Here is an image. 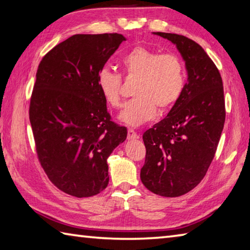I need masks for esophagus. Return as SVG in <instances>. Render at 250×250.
<instances>
[{"label": "esophagus", "instance_id": "34e87169", "mask_svg": "<svg viewBox=\"0 0 250 250\" xmlns=\"http://www.w3.org/2000/svg\"><path fill=\"white\" fill-rule=\"evenodd\" d=\"M128 139L129 140H135L139 139V134L135 132L133 129H128Z\"/></svg>", "mask_w": 250, "mask_h": 250}]
</instances>
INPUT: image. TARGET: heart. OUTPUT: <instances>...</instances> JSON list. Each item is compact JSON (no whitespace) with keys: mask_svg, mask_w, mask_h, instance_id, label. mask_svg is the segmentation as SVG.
<instances>
[{"mask_svg":"<svg viewBox=\"0 0 250 250\" xmlns=\"http://www.w3.org/2000/svg\"><path fill=\"white\" fill-rule=\"evenodd\" d=\"M125 80H135L133 98L126 102L119 119L137 126L153 119L156 108L161 112L171 109L185 89V65L175 53H161L142 46L135 47L121 59ZM97 85L108 105L118 108L121 103L122 78L107 69L99 71Z\"/></svg>","mask_w":250,"mask_h":250,"instance_id":"heart-1","label":"heart"}]
</instances>
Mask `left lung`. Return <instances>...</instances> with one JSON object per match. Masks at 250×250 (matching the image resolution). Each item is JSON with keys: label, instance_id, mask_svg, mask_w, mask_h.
<instances>
[{"label": "left lung", "instance_id": "left-lung-1", "mask_svg": "<svg viewBox=\"0 0 250 250\" xmlns=\"http://www.w3.org/2000/svg\"><path fill=\"white\" fill-rule=\"evenodd\" d=\"M155 34L176 44L188 82L165 119L143 133L146 154L140 177L149 191L175 198L196 188L214 158L225 122L224 89L200 44L183 35Z\"/></svg>", "mask_w": 250, "mask_h": 250}]
</instances>
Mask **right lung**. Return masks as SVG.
<instances>
[{
	"mask_svg": "<svg viewBox=\"0 0 250 250\" xmlns=\"http://www.w3.org/2000/svg\"><path fill=\"white\" fill-rule=\"evenodd\" d=\"M121 34H79L40 61L29 104L36 153L49 180L66 194L87 198L107 187V158L126 138L111 120L97 75Z\"/></svg>",
	"mask_w": 250,
	"mask_h": 250,
	"instance_id": "add662e5",
	"label": "right lung"
}]
</instances>
